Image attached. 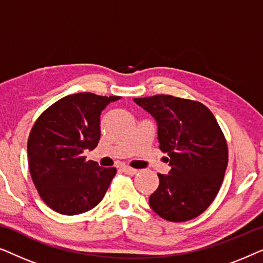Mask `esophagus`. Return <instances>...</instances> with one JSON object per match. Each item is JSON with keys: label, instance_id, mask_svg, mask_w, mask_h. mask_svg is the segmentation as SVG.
Here are the masks:
<instances>
[{"label": "esophagus", "instance_id": "34e87169", "mask_svg": "<svg viewBox=\"0 0 263 263\" xmlns=\"http://www.w3.org/2000/svg\"><path fill=\"white\" fill-rule=\"evenodd\" d=\"M123 172H124V174H127V175L133 176V175H135L136 172H138V170H136V168L129 167V166H124L123 167Z\"/></svg>", "mask_w": 263, "mask_h": 263}]
</instances>
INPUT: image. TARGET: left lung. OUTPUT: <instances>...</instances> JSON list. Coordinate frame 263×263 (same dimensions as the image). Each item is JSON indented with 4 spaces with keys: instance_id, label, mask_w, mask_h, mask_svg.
Returning a JSON list of instances; mask_svg holds the SVG:
<instances>
[{
    "instance_id": "8db88e82",
    "label": "left lung",
    "mask_w": 263,
    "mask_h": 263,
    "mask_svg": "<svg viewBox=\"0 0 263 263\" xmlns=\"http://www.w3.org/2000/svg\"><path fill=\"white\" fill-rule=\"evenodd\" d=\"M157 121L159 148L171 170L158 174L149 206L165 220L188 221L210 207L224 179L228 143L214 115L195 100L157 95L134 98Z\"/></svg>"
}]
</instances>
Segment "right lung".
<instances>
[{
  "label": "right lung",
  "mask_w": 263,
  "mask_h": 263,
  "mask_svg": "<svg viewBox=\"0 0 263 263\" xmlns=\"http://www.w3.org/2000/svg\"><path fill=\"white\" fill-rule=\"evenodd\" d=\"M121 97L84 92L63 97L48 107L32 127L28 165L42 200L57 213L75 215L95 208L116 175L82 156L100 139V114Z\"/></svg>",
  "instance_id": "obj_1"
}]
</instances>
